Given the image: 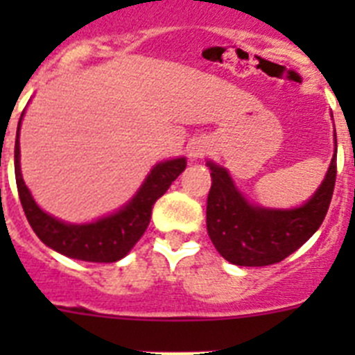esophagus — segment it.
<instances>
[{"label":"esophagus","mask_w":355,"mask_h":355,"mask_svg":"<svg viewBox=\"0 0 355 355\" xmlns=\"http://www.w3.org/2000/svg\"><path fill=\"white\" fill-rule=\"evenodd\" d=\"M187 150H188V156H190V159H192V162H197V159L205 158V156L208 155L209 147H208V144L205 142V140L196 139V140H192V142L188 144Z\"/></svg>","instance_id":"1"}]
</instances>
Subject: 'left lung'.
Here are the masks:
<instances>
[{
    "instance_id": "1",
    "label": "left lung",
    "mask_w": 355,
    "mask_h": 355,
    "mask_svg": "<svg viewBox=\"0 0 355 355\" xmlns=\"http://www.w3.org/2000/svg\"><path fill=\"white\" fill-rule=\"evenodd\" d=\"M211 188L206 206L209 240L224 259L238 266H266L283 261L302 247L324 222L336 183V130L334 155L324 181L297 208H265L238 190L227 168L208 159Z\"/></svg>"
}]
</instances>
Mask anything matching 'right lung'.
I'll use <instances>...</instances> for the list:
<instances>
[{"mask_svg": "<svg viewBox=\"0 0 355 355\" xmlns=\"http://www.w3.org/2000/svg\"><path fill=\"white\" fill-rule=\"evenodd\" d=\"M23 115L24 112L19 119L17 135H15L14 167L19 199L31 229L42 240V243L67 258L92 263H114L124 258L146 233L156 200L167 192L172 181L187 168V158L181 156V158L156 163L137 193L117 211L101 216L94 222L71 224L44 211L24 184L21 174V149H19V130H21Z\"/></svg>", "mask_w": 355, "mask_h": 355, "instance_id": "1", "label": "right lung"}]
</instances>
